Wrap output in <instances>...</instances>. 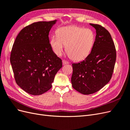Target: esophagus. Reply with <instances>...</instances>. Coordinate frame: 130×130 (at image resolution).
Segmentation results:
<instances>
[{"label":"esophagus","mask_w":130,"mask_h":130,"mask_svg":"<svg viewBox=\"0 0 130 130\" xmlns=\"http://www.w3.org/2000/svg\"><path fill=\"white\" fill-rule=\"evenodd\" d=\"M62 63H63V64H68L69 62L68 61H66V60H63L62 61Z\"/></svg>","instance_id":"1"}]
</instances>
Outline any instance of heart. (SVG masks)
I'll use <instances>...</instances> for the list:
<instances>
[{"label":"heart","mask_w":130,"mask_h":130,"mask_svg":"<svg viewBox=\"0 0 130 130\" xmlns=\"http://www.w3.org/2000/svg\"><path fill=\"white\" fill-rule=\"evenodd\" d=\"M56 34L51 37L50 45L57 56L62 55L65 46L66 52L75 61H83L91 53L95 41V35L92 29L64 26L57 29Z\"/></svg>","instance_id":"obj_1"}]
</instances>
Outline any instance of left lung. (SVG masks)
<instances>
[{"label":"left lung","mask_w":130,"mask_h":130,"mask_svg":"<svg viewBox=\"0 0 130 130\" xmlns=\"http://www.w3.org/2000/svg\"><path fill=\"white\" fill-rule=\"evenodd\" d=\"M90 25L96 34L93 50L85 60L72 64L71 78L73 87L85 95L99 91L108 84L116 61L115 45L109 32L100 25Z\"/></svg>","instance_id":"8db88e82"}]
</instances>
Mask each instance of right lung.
<instances>
[{
	"label": "right lung",
	"mask_w": 130,
	"mask_h": 130,
	"mask_svg": "<svg viewBox=\"0 0 130 130\" xmlns=\"http://www.w3.org/2000/svg\"><path fill=\"white\" fill-rule=\"evenodd\" d=\"M57 20L34 23L23 28L12 48L10 62L17 84L31 95H39L52 87L62 67L51 48L49 33Z\"/></svg>",
	"instance_id": "obj_1"
}]
</instances>
